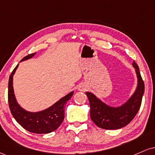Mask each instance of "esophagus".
<instances>
[{
  "instance_id": "34e87169",
  "label": "esophagus",
  "mask_w": 155,
  "mask_h": 155,
  "mask_svg": "<svg viewBox=\"0 0 155 155\" xmlns=\"http://www.w3.org/2000/svg\"><path fill=\"white\" fill-rule=\"evenodd\" d=\"M78 90L81 92H85L87 90V86L84 84H79V86L78 87Z\"/></svg>"
}]
</instances>
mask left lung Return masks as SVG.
Masks as SVG:
<instances>
[{
	"instance_id": "obj_1",
	"label": "left lung",
	"mask_w": 155,
	"mask_h": 155,
	"mask_svg": "<svg viewBox=\"0 0 155 155\" xmlns=\"http://www.w3.org/2000/svg\"><path fill=\"white\" fill-rule=\"evenodd\" d=\"M137 76V87L129 99L120 106H111L97 98L93 93L86 92L90 102V117L97 127L106 130H117L124 127L133 120L139 110L144 92V83L139 68L133 61Z\"/></svg>"
}]
</instances>
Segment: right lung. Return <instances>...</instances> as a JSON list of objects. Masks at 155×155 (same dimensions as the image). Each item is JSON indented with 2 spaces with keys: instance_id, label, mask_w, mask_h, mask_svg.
Instances as JSON below:
<instances>
[{
  "instance_id": "add662e5",
  "label": "right lung",
  "mask_w": 155,
  "mask_h": 155,
  "mask_svg": "<svg viewBox=\"0 0 155 155\" xmlns=\"http://www.w3.org/2000/svg\"><path fill=\"white\" fill-rule=\"evenodd\" d=\"M36 53L28 54L20 62L33 58ZM19 64L15 67L8 80V99L9 108L12 116L21 126L31 133L45 134L55 130L59 127L65 117V107L67 102L74 95V91L60 98L52 106L40 111L32 112L27 111L20 106L16 99L13 87V76Z\"/></svg>"
}]
</instances>
